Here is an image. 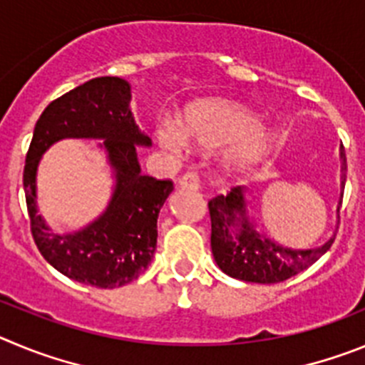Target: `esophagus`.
<instances>
[{"mask_svg":"<svg viewBox=\"0 0 365 365\" xmlns=\"http://www.w3.org/2000/svg\"><path fill=\"white\" fill-rule=\"evenodd\" d=\"M180 187L182 189H190V190H198L200 189V176L198 173H187V175L182 176V180H180Z\"/></svg>","mask_w":365,"mask_h":365,"instance_id":"1","label":"esophagus"}]
</instances>
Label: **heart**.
I'll return each instance as SVG.
<instances>
[{"instance_id": "heart-1", "label": "heart", "mask_w": 365, "mask_h": 365, "mask_svg": "<svg viewBox=\"0 0 365 365\" xmlns=\"http://www.w3.org/2000/svg\"><path fill=\"white\" fill-rule=\"evenodd\" d=\"M154 140L173 154L185 153L189 142L205 150L223 149V165L235 175L256 167L272 145V136L262 127L260 118L242 105L223 100L190 103L176 121H162L154 129Z\"/></svg>"}]
</instances>
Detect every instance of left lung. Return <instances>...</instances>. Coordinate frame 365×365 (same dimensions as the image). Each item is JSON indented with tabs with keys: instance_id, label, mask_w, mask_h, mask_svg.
Listing matches in <instances>:
<instances>
[{
	"instance_id": "8db88e82",
	"label": "left lung",
	"mask_w": 365,
	"mask_h": 365,
	"mask_svg": "<svg viewBox=\"0 0 365 365\" xmlns=\"http://www.w3.org/2000/svg\"><path fill=\"white\" fill-rule=\"evenodd\" d=\"M346 153L340 145V200L346 187ZM211 212V249L215 262L225 274L251 284H278L294 277L329 251L336 229L327 242L318 247L294 249L282 245L256 229L249 215L247 187H232L227 196H216L209 202Z\"/></svg>"
}]
</instances>
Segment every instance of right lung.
Instances as JSON below:
<instances>
[{"instance_id":"1","label":"right lung","mask_w":365,"mask_h":365,"mask_svg":"<svg viewBox=\"0 0 365 365\" xmlns=\"http://www.w3.org/2000/svg\"><path fill=\"white\" fill-rule=\"evenodd\" d=\"M130 100L129 81L101 76L48 103L34 127L23 170L39 252L71 280L101 289L130 284L149 267L160 209L175 189L170 180L142 175L136 149L150 147V138L136 125ZM67 137L102 140L98 146L106 153L115 185L100 217L78 232L56 233L37 212V167L43 154Z\"/></svg>"}]
</instances>
